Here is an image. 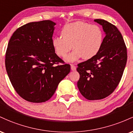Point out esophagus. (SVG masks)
Returning a JSON list of instances; mask_svg holds the SVG:
<instances>
[{"instance_id": "esophagus-1", "label": "esophagus", "mask_w": 133, "mask_h": 133, "mask_svg": "<svg viewBox=\"0 0 133 133\" xmlns=\"http://www.w3.org/2000/svg\"><path fill=\"white\" fill-rule=\"evenodd\" d=\"M71 68L72 71H76V67L74 64H71Z\"/></svg>"}]
</instances>
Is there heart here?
I'll return each instance as SVG.
<instances>
[{
    "instance_id": "1",
    "label": "heart",
    "mask_w": 133,
    "mask_h": 133,
    "mask_svg": "<svg viewBox=\"0 0 133 133\" xmlns=\"http://www.w3.org/2000/svg\"><path fill=\"white\" fill-rule=\"evenodd\" d=\"M61 37H54L52 44L59 57L68 56L72 47L74 51L65 60L74 62L82 59H92L98 54L103 43V32L96 24L78 21L65 25L61 31Z\"/></svg>"
}]
</instances>
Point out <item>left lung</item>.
Masks as SVG:
<instances>
[{"label": "left lung", "instance_id": "left-lung-1", "mask_svg": "<svg viewBox=\"0 0 133 133\" xmlns=\"http://www.w3.org/2000/svg\"><path fill=\"white\" fill-rule=\"evenodd\" d=\"M94 21L103 26L106 36L98 54L77 64L80 77L79 91L88 100L105 98L118 86L126 62L127 49L121 34L113 24L105 20Z\"/></svg>", "mask_w": 133, "mask_h": 133}]
</instances>
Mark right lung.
<instances>
[{
    "mask_svg": "<svg viewBox=\"0 0 133 133\" xmlns=\"http://www.w3.org/2000/svg\"><path fill=\"white\" fill-rule=\"evenodd\" d=\"M56 23L33 22L18 28L5 53V68L19 95L31 103L47 101L69 73L71 65L55 53L52 37Z\"/></svg>",
    "mask_w": 133,
    "mask_h": 133,
    "instance_id": "add662e5",
    "label": "right lung"
}]
</instances>
